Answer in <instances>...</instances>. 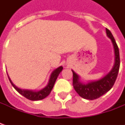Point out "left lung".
I'll list each match as a JSON object with an SVG mask.
<instances>
[{
  "label": "left lung",
  "mask_w": 125,
  "mask_h": 125,
  "mask_svg": "<svg viewBox=\"0 0 125 125\" xmlns=\"http://www.w3.org/2000/svg\"><path fill=\"white\" fill-rule=\"evenodd\" d=\"M106 32L107 37L110 39L112 41L115 53V62L110 72L97 80H90L84 82L81 81L80 76L72 70L73 72V88L79 96L84 99L91 100L96 99L108 92L113 86L118 76L120 68V55L118 47L111 32L108 29H106Z\"/></svg>",
  "instance_id": "8db88e82"
}]
</instances>
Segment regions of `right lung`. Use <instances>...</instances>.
<instances>
[{
    "label": "right lung",
    "instance_id": "obj_1",
    "mask_svg": "<svg viewBox=\"0 0 125 125\" xmlns=\"http://www.w3.org/2000/svg\"><path fill=\"white\" fill-rule=\"evenodd\" d=\"M63 67L62 66H60L56 69H55L51 73V75L49 76V81L47 82L45 86L42 89L39 90H28V89H21L16 86L15 84H13L11 81V80L9 78V76L8 75L9 79L10 82L11 83L12 86L14 87L17 91L22 96H25L27 98V99L30 100H40L44 99L45 98H46L52 91V88H53L55 82L57 80V77L59 76L60 72L62 71Z\"/></svg>",
    "mask_w": 125,
    "mask_h": 125
}]
</instances>
